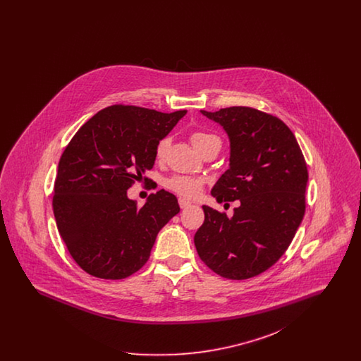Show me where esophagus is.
Masks as SVG:
<instances>
[{"instance_id":"1","label":"esophagus","mask_w":361,"mask_h":361,"mask_svg":"<svg viewBox=\"0 0 361 361\" xmlns=\"http://www.w3.org/2000/svg\"><path fill=\"white\" fill-rule=\"evenodd\" d=\"M178 204H180V207L181 208H188V207H190V202H188V200H185V199H178Z\"/></svg>"}]
</instances>
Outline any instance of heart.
<instances>
[{
    "mask_svg": "<svg viewBox=\"0 0 361 361\" xmlns=\"http://www.w3.org/2000/svg\"><path fill=\"white\" fill-rule=\"evenodd\" d=\"M190 142L200 154L212 146L221 147L222 145L221 137L218 135L207 131H200V130H196L190 134ZM169 146H171V137H165L159 139V142L155 146V158L162 161L166 157ZM203 185H204V181L202 178L185 176V174H176L165 181L166 188L171 189L178 196H183L187 199L197 197L202 193Z\"/></svg>",
    "mask_w": 361,
    "mask_h": 361,
    "instance_id": "1",
    "label": "heart"
}]
</instances>
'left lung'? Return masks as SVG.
<instances>
[{
  "label": "left lung",
  "mask_w": 361,
  "mask_h": 361,
  "mask_svg": "<svg viewBox=\"0 0 361 361\" xmlns=\"http://www.w3.org/2000/svg\"><path fill=\"white\" fill-rule=\"evenodd\" d=\"M202 114L230 137V168L211 193L240 206L233 218L203 206L195 246L216 275L250 279L269 269L293 240L306 209L307 165L288 126L271 114L250 106Z\"/></svg>",
  "instance_id": "8db88e82"
}]
</instances>
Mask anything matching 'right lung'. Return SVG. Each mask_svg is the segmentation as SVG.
<instances>
[{
    "label": "right lung",
    "instance_id": "add662e5",
    "mask_svg": "<svg viewBox=\"0 0 361 361\" xmlns=\"http://www.w3.org/2000/svg\"><path fill=\"white\" fill-rule=\"evenodd\" d=\"M185 109L172 114L116 104L99 111L71 137L59 159L52 209L71 257L86 274L119 280L150 257L159 230L180 212L164 189L143 207L127 197L154 165L155 146Z\"/></svg>",
    "mask_w": 361,
    "mask_h": 361
}]
</instances>
